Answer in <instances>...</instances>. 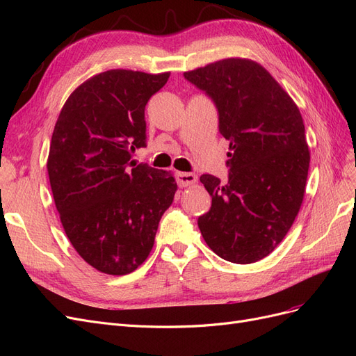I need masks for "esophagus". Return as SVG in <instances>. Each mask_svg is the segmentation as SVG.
Here are the masks:
<instances>
[{
	"instance_id": "1",
	"label": "esophagus",
	"mask_w": 356,
	"mask_h": 356,
	"mask_svg": "<svg viewBox=\"0 0 356 356\" xmlns=\"http://www.w3.org/2000/svg\"><path fill=\"white\" fill-rule=\"evenodd\" d=\"M197 181V177L190 172H177V182L179 187H188L193 186Z\"/></svg>"
}]
</instances>
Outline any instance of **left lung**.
<instances>
[{"mask_svg":"<svg viewBox=\"0 0 356 356\" xmlns=\"http://www.w3.org/2000/svg\"><path fill=\"white\" fill-rule=\"evenodd\" d=\"M184 77L213 101L220 134L230 141L229 181L200 177L212 197L197 220L200 233L224 260L255 263L282 242L305 197L310 154L303 118L254 60L222 59Z\"/></svg>","mask_w":356,"mask_h":356,"instance_id":"left-lung-1","label":"left lung"}]
</instances>
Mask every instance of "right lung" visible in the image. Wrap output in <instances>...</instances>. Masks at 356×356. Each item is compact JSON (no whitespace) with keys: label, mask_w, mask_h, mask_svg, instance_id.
<instances>
[{"label":"right lung","mask_w":356,"mask_h":356,"mask_svg":"<svg viewBox=\"0 0 356 356\" xmlns=\"http://www.w3.org/2000/svg\"><path fill=\"white\" fill-rule=\"evenodd\" d=\"M170 72L110 70L75 89L59 114L47 159L50 187L74 250L106 275H127L153 250L175 178L134 163L147 145L145 105Z\"/></svg>","instance_id":"right-lung-1"}]
</instances>
